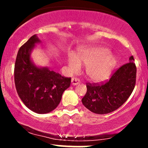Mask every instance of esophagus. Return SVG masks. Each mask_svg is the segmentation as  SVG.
Wrapping results in <instances>:
<instances>
[{"instance_id":"obj_1","label":"esophagus","mask_w":148,"mask_h":148,"mask_svg":"<svg viewBox=\"0 0 148 148\" xmlns=\"http://www.w3.org/2000/svg\"><path fill=\"white\" fill-rule=\"evenodd\" d=\"M79 83L80 80L78 78H74V77H73V78L71 79V84L72 85H77Z\"/></svg>"}]
</instances>
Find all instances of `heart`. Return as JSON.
<instances>
[{"label": "heart", "instance_id": "b5f03b06", "mask_svg": "<svg viewBox=\"0 0 148 148\" xmlns=\"http://www.w3.org/2000/svg\"><path fill=\"white\" fill-rule=\"evenodd\" d=\"M69 70L71 73L78 72L81 64L86 66L88 78L95 83L108 79L117 64L116 58L108 49L103 46H83L79 49L78 54H69L67 57Z\"/></svg>", "mask_w": 148, "mask_h": 148}]
</instances>
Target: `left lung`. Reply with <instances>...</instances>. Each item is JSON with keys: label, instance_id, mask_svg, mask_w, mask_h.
<instances>
[{"label": "left lung", "instance_id": "obj_1", "mask_svg": "<svg viewBox=\"0 0 148 148\" xmlns=\"http://www.w3.org/2000/svg\"><path fill=\"white\" fill-rule=\"evenodd\" d=\"M131 56L129 63L116 70L107 82L86 84L87 91L82 99L84 106L98 114L110 113L120 107L135 88L137 68Z\"/></svg>", "mask_w": 148, "mask_h": 148}]
</instances>
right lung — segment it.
I'll return each instance as SVG.
<instances>
[{
  "label": "right lung",
  "mask_w": 148,
  "mask_h": 148,
  "mask_svg": "<svg viewBox=\"0 0 148 148\" xmlns=\"http://www.w3.org/2000/svg\"><path fill=\"white\" fill-rule=\"evenodd\" d=\"M39 42V38L34 35L21 46L15 63L14 81L18 95L25 105L34 112L45 114L59 105L62 94L71 84V78L34 64L31 51Z\"/></svg>",
  "instance_id": "1"
}]
</instances>
